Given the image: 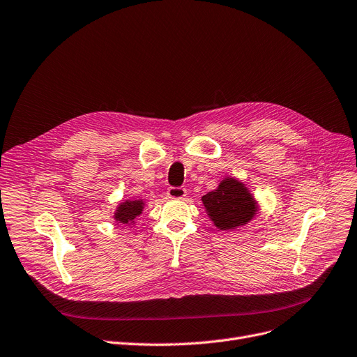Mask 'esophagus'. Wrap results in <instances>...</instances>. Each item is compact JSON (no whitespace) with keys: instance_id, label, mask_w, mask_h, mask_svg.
<instances>
[{"instance_id":"1","label":"esophagus","mask_w":357,"mask_h":357,"mask_svg":"<svg viewBox=\"0 0 357 357\" xmlns=\"http://www.w3.org/2000/svg\"><path fill=\"white\" fill-rule=\"evenodd\" d=\"M167 197L175 198V199L185 198V197H187V190L182 188V187H170L167 190Z\"/></svg>"}]
</instances>
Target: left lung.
I'll return each instance as SVG.
<instances>
[{"label":"left lung","mask_w":357,"mask_h":357,"mask_svg":"<svg viewBox=\"0 0 357 357\" xmlns=\"http://www.w3.org/2000/svg\"><path fill=\"white\" fill-rule=\"evenodd\" d=\"M214 225L229 230L245 225L257 211L255 201L243 185L235 179H225L219 188L201 198Z\"/></svg>","instance_id":"8db88e82"}]
</instances>
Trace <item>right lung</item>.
I'll return each mask as SVG.
<instances>
[{"label": "right lung", "instance_id": "obj_1", "mask_svg": "<svg viewBox=\"0 0 357 357\" xmlns=\"http://www.w3.org/2000/svg\"><path fill=\"white\" fill-rule=\"evenodd\" d=\"M143 210V203L142 201H127V203H123L119 206V208L116 210L115 214V219L119 223L127 225L130 222H132L135 217L142 213Z\"/></svg>", "mask_w": 357, "mask_h": 357}]
</instances>
